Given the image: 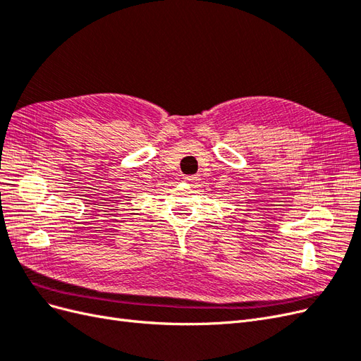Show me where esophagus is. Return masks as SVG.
Returning a JSON list of instances; mask_svg holds the SVG:
<instances>
[{
    "instance_id": "34e87169",
    "label": "esophagus",
    "mask_w": 361,
    "mask_h": 361,
    "mask_svg": "<svg viewBox=\"0 0 361 361\" xmlns=\"http://www.w3.org/2000/svg\"><path fill=\"white\" fill-rule=\"evenodd\" d=\"M183 180L188 182V183H195L199 180V176H197V174H192V176H185Z\"/></svg>"
}]
</instances>
